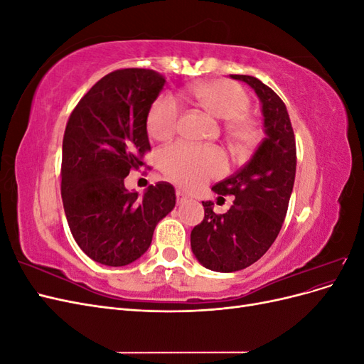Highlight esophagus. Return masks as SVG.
I'll return each instance as SVG.
<instances>
[{
  "instance_id": "esophagus-1",
  "label": "esophagus",
  "mask_w": 364,
  "mask_h": 364,
  "mask_svg": "<svg viewBox=\"0 0 364 364\" xmlns=\"http://www.w3.org/2000/svg\"><path fill=\"white\" fill-rule=\"evenodd\" d=\"M176 197H178V203H185V202H188V199H190V197L181 190L176 191Z\"/></svg>"
}]
</instances>
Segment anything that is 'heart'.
Listing matches in <instances>:
<instances>
[{
	"label": "heart",
	"mask_w": 364,
	"mask_h": 364,
	"mask_svg": "<svg viewBox=\"0 0 364 364\" xmlns=\"http://www.w3.org/2000/svg\"><path fill=\"white\" fill-rule=\"evenodd\" d=\"M188 95L200 109L215 119L226 121L229 141L247 149L257 138V127L246 114L249 97L243 87L229 80H209L188 86ZM181 115L178 102L171 95H159L147 114V130L151 138L165 141L174 135ZM164 170L185 188H196L226 168L223 153L214 147L176 144L162 153Z\"/></svg>",
	"instance_id": "obj_1"
}]
</instances>
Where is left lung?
I'll use <instances>...</instances> for the list:
<instances>
[{"mask_svg":"<svg viewBox=\"0 0 364 364\" xmlns=\"http://www.w3.org/2000/svg\"><path fill=\"white\" fill-rule=\"evenodd\" d=\"M247 83L259 98L264 136L250 161L213 186L220 196H234L226 214H215L213 202H202L205 217L191 230V250L203 267L237 272L269 250L282 228L296 174V141L284 102L257 77L230 74Z\"/></svg>","mask_w":364,"mask_h":364,"instance_id":"left-lung-1","label":"left lung"}]
</instances>
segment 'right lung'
<instances>
[{
  "instance_id": "1",
  "label": "right lung",
  "mask_w": 364,
  "mask_h": 364,
  "mask_svg": "<svg viewBox=\"0 0 364 364\" xmlns=\"http://www.w3.org/2000/svg\"><path fill=\"white\" fill-rule=\"evenodd\" d=\"M165 85L151 70H117L75 106L62 144V200L75 243L95 262L121 267L150 247L153 230L173 211V185L144 194L124 186L150 150L147 114Z\"/></svg>"
}]
</instances>
